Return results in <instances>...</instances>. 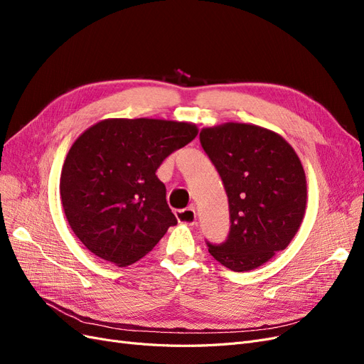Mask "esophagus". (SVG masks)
Returning a JSON list of instances; mask_svg holds the SVG:
<instances>
[{"label": "esophagus", "mask_w": 364, "mask_h": 364, "mask_svg": "<svg viewBox=\"0 0 364 364\" xmlns=\"http://www.w3.org/2000/svg\"><path fill=\"white\" fill-rule=\"evenodd\" d=\"M176 217H178L179 223H185L188 226H194L196 225V211L194 208H186V209H179V211H176Z\"/></svg>", "instance_id": "1"}]
</instances>
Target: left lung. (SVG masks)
I'll return each instance as SVG.
<instances>
[{"instance_id":"obj_1","label":"left lung","mask_w":364,"mask_h":364,"mask_svg":"<svg viewBox=\"0 0 364 364\" xmlns=\"http://www.w3.org/2000/svg\"><path fill=\"white\" fill-rule=\"evenodd\" d=\"M200 144L223 181L230 230L208 250L234 272L258 269L284 250L301 228L306 178L294 149L277 132L246 123L200 130Z\"/></svg>"}]
</instances>
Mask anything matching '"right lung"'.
<instances>
[{"instance_id": "add662e5", "label": "right lung", "mask_w": 364, "mask_h": 364, "mask_svg": "<svg viewBox=\"0 0 364 364\" xmlns=\"http://www.w3.org/2000/svg\"><path fill=\"white\" fill-rule=\"evenodd\" d=\"M199 129L186 121L107 118L74 141L60 174V199L75 237L98 258L126 267L178 223L156 170Z\"/></svg>"}]
</instances>
